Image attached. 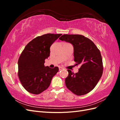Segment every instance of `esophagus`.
I'll use <instances>...</instances> for the list:
<instances>
[{
  "instance_id": "esophagus-1",
  "label": "esophagus",
  "mask_w": 120,
  "mask_h": 120,
  "mask_svg": "<svg viewBox=\"0 0 120 120\" xmlns=\"http://www.w3.org/2000/svg\"><path fill=\"white\" fill-rule=\"evenodd\" d=\"M63 68L62 67H59V71L63 70Z\"/></svg>"
}]
</instances>
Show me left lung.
Segmentation results:
<instances>
[{
  "instance_id": "left-lung-1",
  "label": "left lung",
  "mask_w": 120,
  "mask_h": 120,
  "mask_svg": "<svg viewBox=\"0 0 120 120\" xmlns=\"http://www.w3.org/2000/svg\"><path fill=\"white\" fill-rule=\"evenodd\" d=\"M74 46V61L81 66L77 73L68 70L65 79L67 88L78 96L84 95L92 90L103 72L102 58L100 50L91 40L80 34H64L59 38Z\"/></svg>"
}]
</instances>
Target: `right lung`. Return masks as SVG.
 Listing matches in <instances>:
<instances>
[{"instance_id": "right-lung-1", "label": "right lung", "mask_w": 120, "mask_h": 120, "mask_svg": "<svg viewBox=\"0 0 120 120\" xmlns=\"http://www.w3.org/2000/svg\"><path fill=\"white\" fill-rule=\"evenodd\" d=\"M61 34L38 36L25 46L18 60V76L27 92L38 95L49 88L59 68L45 67V59L50 54V47Z\"/></svg>"}]
</instances>
